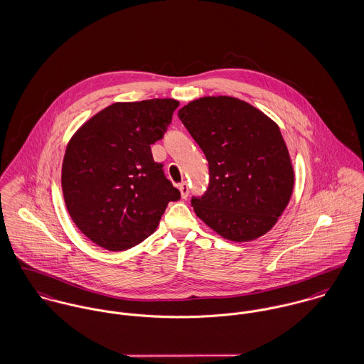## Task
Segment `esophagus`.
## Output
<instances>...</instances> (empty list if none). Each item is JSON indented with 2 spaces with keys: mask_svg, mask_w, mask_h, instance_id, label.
<instances>
[{
  "mask_svg": "<svg viewBox=\"0 0 364 364\" xmlns=\"http://www.w3.org/2000/svg\"><path fill=\"white\" fill-rule=\"evenodd\" d=\"M178 188H179V191H181L182 199H186L188 195H189V186H188V183H186V182H182V183L178 185Z\"/></svg>",
  "mask_w": 364,
  "mask_h": 364,
  "instance_id": "34e87169",
  "label": "esophagus"
}]
</instances>
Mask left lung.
Listing matches in <instances>:
<instances>
[{
    "mask_svg": "<svg viewBox=\"0 0 364 364\" xmlns=\"http://www.w3.org/2000/svg\"><path fill=\"white\" fill-rule=\"evenodd\" d=\"M178 116L208 158L210 181L192 198L196 215L225 240L266 234L290 202L294 171L279 126L232 97H205Z\"/></svg>",
    "mask_w": 364,
    "mask_h": 364,
    "instance_id": "obj_1",
    "label": "left lung"
}]
</instances>
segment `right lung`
<instances>
[{"instance_id":"right-lung-1","label":"right lung","mask_w":364,"mask_h":364,"mask_svg":"<svg viewBox=\"0 0 364 364\" xmlns=\"http://www.w3.org/2000/svg\"><path fill=\"white\" fill-rule=\"evenodd\" d=\"M178 106L168 98L116 102L87 120L67 144L65 208L80 231L107 251L143 242L168 203L181 199L151 154Z\"/></svg>"}]
</instances>
